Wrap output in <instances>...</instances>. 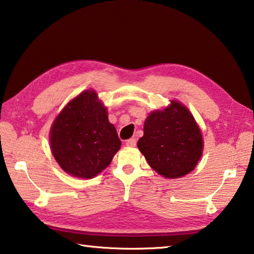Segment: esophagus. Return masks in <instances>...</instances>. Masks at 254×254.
Listing matches in <instances>:
<instances>
[{
    "label": "esophagus",
    "instance_id": "obj_1",
    "mask_svg": "<svg viewBox=\"0 0 254 254\" xmlns=\"http://www.w3.org/2000/svg\"><path fill=\"white\" fill-rule=\"evenodd\" d=\"M126 144L127 145V147H135L136 139H134V137H131V139H128V140L126 141Z\"/></svg>",
    "mask_w": 254,
    "mask_h": 254
}]
</instances>
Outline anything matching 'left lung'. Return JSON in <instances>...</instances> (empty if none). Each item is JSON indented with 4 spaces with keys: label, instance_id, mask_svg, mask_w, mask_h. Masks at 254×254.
<instances>
[{
    "label": "left lung",
    "instance_id": "1",
    "mask_svg": "<svg viewBox=\"0 0 254 254\" xmlns=\"http://www.w3.org/2000/svg\"><path fill=\"white\" fill-rule=\"evenodd\" d=\"M203 137L186 106L177 101L153 111L144 122L137 148L152 169L175 179L190 173L203 153Z\"/></svg>",
    "mask_w": 254,
    "mask_h": 254
}]
</instances>
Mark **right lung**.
Instances as JSON below:
<instances>
[{
	"label": "right lung",
	"instance_id": "1",
	"mask_svg": "<svg viewBox=\"0 0 254 254\" xmlns=\"http://www.w3.org/2000/svg\"><path fill=\"white\" fill-rule=\"evenodd\" d=\"M51 151L64 171L93 178L121 148L117 130L95 91H85L64 107L50 130Z\"/></svg>",
	"mask_w": 254,
	"mask_h": 254
}]
</instances>
